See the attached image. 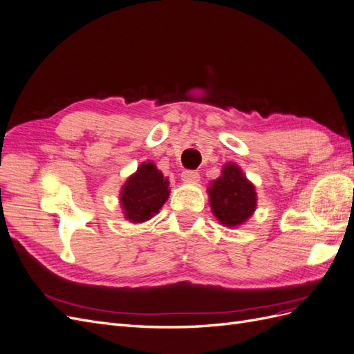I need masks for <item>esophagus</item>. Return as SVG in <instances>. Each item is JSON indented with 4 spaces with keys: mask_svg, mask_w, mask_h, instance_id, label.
<instances>
[{
    "mask_svg": "<svg viewBox=\"0 0 354 354\" xmlns=\"http://www.w3.org/2000/svg\"><path fill=\"white\" fill-rule=\"evenodd\" d=\"M199 178H201V176H199V173H196V171L187 169L181 173V180H183L185 183H198Z\"/></svg>",
    "mask_w": 354,
    "mask_h": 354,
    "instance_id": "esophagus-1",
    "label": "esophagus"
}]
</instances>
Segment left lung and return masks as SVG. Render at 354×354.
Listing matches in <instances>:
<instances>
[{"label":"left lung","instance_id":"8db88e82","mask_svg":"<svg viewBox=\"0 0 354 354\" xmlns=\"http://www.w3.org/2000/svg\"><path fill=\"white\" fill-rule=\"evenodd\" d=\"M207 194L212 214L226 227L242 226L257 208L255 186L234 162L223 165L220 177L211 181Z\"/></svg>","mask_w":354,"mask_h":354}]
</instances>
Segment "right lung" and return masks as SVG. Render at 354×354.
<instances>
[{
  "instance_id": "1",
  "label": "right lung",
  "mask_w": 354,
  "mask_h": 354,
  "mask_svg": "<svg viewBox=\"0 0 354 354\" xmlns=\"http://www.w3.org/2000/svg\"><path fill=\"white\" fill-rule=\"evenodd\" d=\"M169 181L152 160H145L127 178L120 192L124 218L133 224L151 220L169 198Z\"/></svg>"
}]
</instances>
